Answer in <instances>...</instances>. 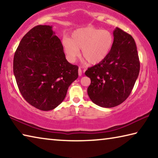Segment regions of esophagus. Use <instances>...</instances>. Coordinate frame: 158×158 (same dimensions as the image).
Returning a JSON list of instances; mask_svg holds the SVG:
<instances>
[{
  "instance_id": "esophagus-1",
  "label": "esophagus",
  "mask_w": 158,
  "mask_h": 158,
  "mask_svg": "<svg viewBox=\"0 0 158 158\" xmlns=\"http://www.w3.org/2000/svg\"><path fill=\"white\" fill-rule=\"evenodd\" d=\"M78 75L80 76H82V69L81 68L78 69Z\"/></svg>"
}]
</instances>
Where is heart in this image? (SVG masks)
<instances>
[{
  "mask_svg": "<svg viewBox=\"0 0 158 158\" xmlns=\"http://www.w3.org/2000/svg\"><path fill=\"white\" fill-rule=\"evenodd\" d=\"M114 37L106 30L94 27H85L74 31L71 38L65 37L62 40L64 51L69 62H74L80 55L91 64L101 62L108 56L111 51Z\"/></svg>",
  "mask_w": 158,
  "mask_h": 158,
  "instance_id": "b5f03b06",
  "label": "heart"
}]
</instances>
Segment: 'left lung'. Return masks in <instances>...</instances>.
<instances>
[{
	"label": "left lung",
	"mask_w": 158,
	"mask_h": 158,
	"mask_svg": "<svg viewBox=\"0 0 158 158\" xmlns=\"http://www.w3.org/2000/svg\"><path fill=\"white\" fill-rule=\"evenodd\" d=\"M111 51L85 74L91 79L87 94L94 103L110 108L122 103L131 94L139 76L140 64L134 39L118 27L113 32Z\"/></svg>",
	"instance_id": "left-lung-1"
}]
</instances>
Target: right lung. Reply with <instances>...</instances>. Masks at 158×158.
Wrapping results in <instances>:
<instances>
[{
    "label": "right lung",
    "instance_id": "right-lung-1",
    "mask_svg": "<svg viewBox=\"0 0 158 158\" xmlns=\"http://www.w3.org/2000/svg\"><path fill=\"white\" fill-rule=\"evenodd\" d=\"M52 26H37L22 38L15 52L13 71L25 100L43 111L55 109L78 77V67L65 57Z\"/></svg>",
    "mask_w": 158,
    "mask_h": 158
}]
</instances>
